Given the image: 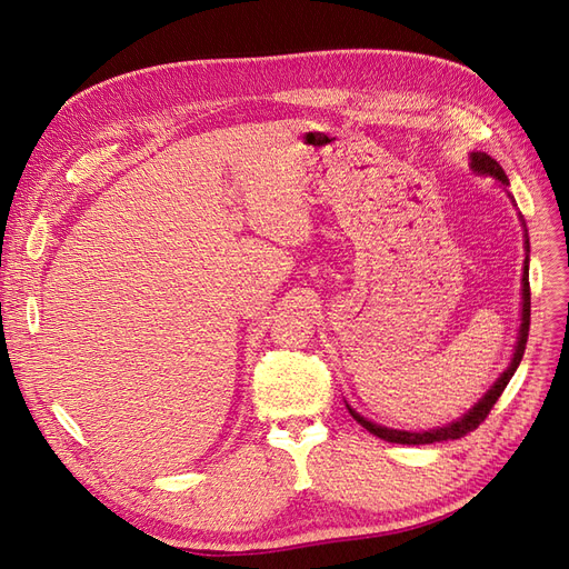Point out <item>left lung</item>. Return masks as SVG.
Listing matches in <instances>:
<instances>
[{
	"label": "left lung",
	"mask_w": 569,
	"mask_h": 569,
	"mask_svg": "<svg viewBox=\"0 0 569 569\" xmlns=\"http://www.w3.org/2000/svg\"><path fill=\"white\" fill-rule=\"evenodd\" d=\"M470 168L475 170V173L479 176H491L496 178L501 184H508V176L503 173V168L498 166L496 159H491L489 153L485 151H472L470 153ZM527 251H529V239H527ZM531 291H529V256L525 258V272H522V322H520V335H518V343H515V353H512V360L508 370L498 377V380L493 382V387L481 396L479 403H475V408H470L465 416L451 425L446 427H437V429H429V432H403V429H389V427H382V425H375L370 420H366L363 416H358V412L349 408V412L353 416V420L358 425H363L370 435L380 437L385 441H391V443H408V446H420V443H435V441H449V439H460L465 435L475 432V429L487 420V416L491 412L493 403L498 401V396L503 393V389L508 387L510 377L515 375V370H518L520 360L525 356V347H527V337H529V313H531Z\"/></svg>",
	"instance_id": "left-lung-1"
}]
</instances>
